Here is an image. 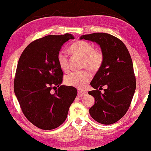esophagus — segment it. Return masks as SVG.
Wrapping results in <instances>:
<instances>
[{"instance_id":"obj_1","label":"esophagus","mask_w":151,"mask_h":151,"mask_svg":"<svg viewBox=\"0 0 151 151\" xmlns=\"http://www.w3.org/2000/svg\"><path fill=\"white\" fill-rule=\"evenodd\" d=\"M78 94L80 96H83L86 95V94H87V92H86L85 91H78Z\"/></svg>"}]
</instances>
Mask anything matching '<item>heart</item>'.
Returning a JSON list of instances; mask_svg holds the SVG:
<instances>
[{
  "label": "heart",
  "mask_w": 151,
  "mask_h": 151,
  "mask_svg": "<svg viewBox=\"0 0 151 151\" xmlns=\"http://www.w3.org/2000/svg\"><path fill=\"white\" fill-rule=\"evenodd\" d=\"M71 52L83 58V65L92 70L99 69L104 61V55L101 50L94 48L91 42L85 40H78L74 42L70 48ZM57 60L60 69L68 70V57L63 50L58 52ZM91 79V75L86 70H76L70 73L65 76V82L68 86L83 88Z\"/></svg>",
  "instance_id": "obj_1"
}]
</instances>
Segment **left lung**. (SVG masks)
<instances>
[{
	"instance_id": "left-lung-1",
	"label": "left lung",
	"mask_w": 151,
	"mask_h": 151,
	"mask_svg": "<svg viewBox=\"0 0 151 151\" xmlns=\"http://www.w3.org/2000/svg\"><path fill=\"white\" fill-rule=\"evenodd\" d=\"M80 39L96 42L104 55L103 65L91 83L94 90L88 94L94 96L95 103L89 113L99 123L113 124L126 114L136 88L131 55L121 40L107 33L83 35ZM104 85L107 88L102 93L99 90Z\"/></svg>"
}]
</instances>
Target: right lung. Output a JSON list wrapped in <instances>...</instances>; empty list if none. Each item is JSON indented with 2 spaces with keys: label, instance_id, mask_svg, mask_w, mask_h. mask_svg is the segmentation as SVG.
I'll list each match as a JSON object with an SVG mask.
<instances>
[{
  "label": "right lung",
  "instance_id": "right-lung-1",
  "mask_svg": "<svg viewBox=\"0 0 151 151\" xmlns=\"http://www.w3.org/2000/svg\"><path fill=\"white\" fill-rule=\"evenodd\" d=\"M70 39L74 37L66 33L35 40L25 48L18 63L15 95L26 118L42 130L56 129L65 121L77 94L73 86L61 85L63 73L57 60L62 46Z\"/></svg>",
  "mask_w": 151,
  "mask_h": 151
}]
</instances>
